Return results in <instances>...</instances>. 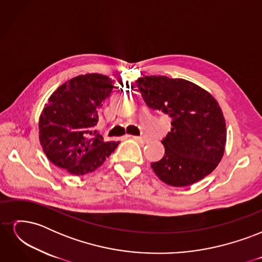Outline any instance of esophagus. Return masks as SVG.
Segmentation results:
<instances>
[{
    "label": "esophagus",
    "instance_id": "obj_1",
    "mask_svg": "<svg viewBox=\"0 0 262 262\" xmlns=\"http://www.w3.org/2000/svg\"><path fill=\"white\" fill-rule=\"evenodd\" d=\"M132 139H134V140H137V141H139L140 143H146L147 142V139L145 138V137H137V136H133L132 137Z\"/></svg>",
    "mask_w": 262,
    "mask_h": 262
}]
</instances>
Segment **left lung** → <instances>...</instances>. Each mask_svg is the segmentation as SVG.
Here are the masks:
<instances>
[{"label":"left lung","mask_w":262,"mask_h":262,"mask_svg":"<svg viewBox=\"0 0 262 262\" xmlns=\"http://www.w3.org/2000/svg\"><path fill=\"white\" fill-rule=\"evenodd\" d=\"M145 104L167 115L171 129L162 143V160L150 164L165 184L186 187L208 176L221 162L226 143L225 119L217 101L198 85L167 76L137 81Z\"/></svg>","instance_id":"8db88e82"}]
</instances>
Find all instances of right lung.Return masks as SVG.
Returning <instances> with one entry per match:
<instances>
[{"label": "right lung", "mask_w": 262, "mask_h": 262, "mask_svg": "<svg viewBox=\"0 0 262 262\" xmlns=\"http://www.w3.org/2000/svg\"><path fill=\"white\" fill-rule=\"evenodd\" d=\"M114 90V81L102 74L78 75L49 98L39 118V140L47 157L76 176L97 169L119 142H106L95 130L98 110Z\"/></svg>", "instance_id": "add662e5"}]
</instances>
